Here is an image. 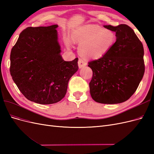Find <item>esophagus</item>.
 Wrapping results in <instances>:
<instances>
[{
    "instance_id": "esophagus-1",
    "label": "esophagus",
    "mask_w": 154,
    "mask_h": 154,
    "mask_svg": "<svg viewBox=\"0 0 154 154\" xmlns=\"http://www.w3.org/2000/svg\"><path fill=\"white\" fill-rule=\"evenodd\" d=\"M78 67H79V68H80V69H81V68H82V67L87 66V62L85 61L84 60H83L82 58H80V59L78 60Z\"/></svg>"
}]
</instances>
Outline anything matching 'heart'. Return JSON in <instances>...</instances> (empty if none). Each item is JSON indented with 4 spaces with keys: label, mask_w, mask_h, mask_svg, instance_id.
I'll return each instance as SVG.
<instances>
[{
    "label": "heart",
    "mask_w": 154,
    "mask_h": 154,
    "mask_svg": "<svg viewBox=\"0 0 154 154\" xmlns=\"http://www.w3.org/2000/svg\"><path fill=\"white\" fill-rule=\"evenodd\" d=\"M72 38L74 42L80 44L78 51L83 57L99 59L112 48L116 36L110 29H103L94 24H86L74 30Z\"/></svg>",
    "instance_id": "1"
}]
</instances>
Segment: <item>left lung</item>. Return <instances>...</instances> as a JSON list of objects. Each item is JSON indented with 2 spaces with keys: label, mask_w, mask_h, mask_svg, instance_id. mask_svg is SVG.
<instances>
[{
  "label": "left lung",
  "mask_w": 154,
  "mask_h": 154,
  "mask_svg": "<svg viewBox=\"0 0 154 154\" xmlns=\"http://www.w3.org/2000/svg\"><path fill=\"white\" fill-rule=\"evenodd\" d=\"M116 32V41L103 57L88 62L92 70L90 93L95 101L117 104L136 92L144 73V49L134 30L126 24L104 26Z\"/></svg>",
  "instance_id": "1"
}]
</instances>
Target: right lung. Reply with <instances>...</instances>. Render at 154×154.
<instances>
[{"mask_svg":"<svg viewBox=\"0 0 154 154\" xmlns=\"http://www.w3.org/2000/svg\"><path fill=\"white\" fill-rule=\"evenodd\" d=\"M58 26L27 27L11 51L13 80L27 100L36 103L62 100L70 78L78 69V58L66 62L60 55Z\"/></svg>","mask_w":154,"mask_h":154,"instance_id":"1","label":"right lung"}]
</instances>
